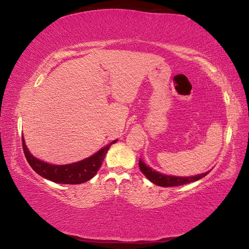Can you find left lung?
Segmentation results:
<instances>
[{
    "instance_id": "obj_1",
    "label": "left lung",
    "mask_w": 249,
    "mask_h": 249,
    "mask_svg": "<svg viewBox=\"0 0 249 249\" xmlns=\"http://www.w3.org/2000/svg\"><path fill=\"white\" fill-rule=\"evenodd\" d=\"M139 169L144 176L149 179L152 183L156 184L158 186L162 187H171V186H179L187 184L190 182H194L199 179H202L211 171H207L202 174L194 175V176H187V177H180V176H173V175H165L160 172H157L151 166L146 165L142 159H139Z\"/></svg>"
}]
</instances>
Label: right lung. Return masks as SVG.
<instances>
[{
	"label": "right lung",
	"instance_id": "1",
	"mask_svg": "<svg viewBox=\"0 0 249 249\" xmlns=\"http://www.w3.org/2000/svg\"><path fill=\"white\" fill-rule=\"evenodd\" d=\"M22 140L26 159L33 171L37 173L43 178L60 184H79L92 179L97 174L110 146L117 141V139L113 140L112 142L105 145L88 158L76 161V162L73 163L58 165L48 163L46 161H43L33 156L26 145L23 135Z\"/></svg>",
	"mask_w": 249,
	"mask_h": 249
}]
</instances>
